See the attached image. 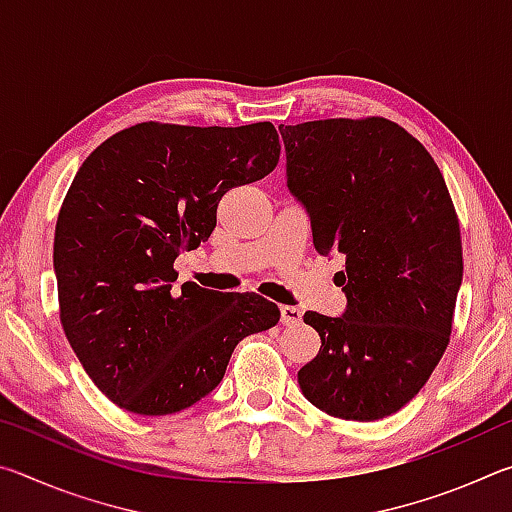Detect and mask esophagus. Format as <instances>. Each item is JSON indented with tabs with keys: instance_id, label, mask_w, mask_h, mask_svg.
<instances>
[{
	"instance_id": "34e87169",
	"label": "esophagus",
	"mask_w": 512,
	"mask_h": 512,
	"mask_svg": "<svg viewBox=\"0 0 512 512\" xmlns=\"http://www.w3.org/2000/svg\"><path fill=\"white\" fill-rule=\"evenodd\" d=\"M300 318H302V311L298 307H280L282 325H298Z\"/></svg>"
}]
</instances>
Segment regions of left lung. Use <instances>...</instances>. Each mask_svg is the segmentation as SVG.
I'll return each instance as SVG.
<instances>
[{
	"label": "left lung",
	"instance_id": "left-lung-1",
	"mask_svg": "<svg viewBox=\"0 0 512 512\" xmlns=\"http://www.w3.org/2000/svg\"><path fill=\"white\" fill-rule=\"evenodd\" d=\"M287 187L320 255H345L341 316L307 311L320 350L302 395L334 418L381 420L427 384L452 334L461 228L429 151L384 117L280 126Z\"/></svg>",
	"mask_w": 512,
	"mask_h": 512
}]
</instances>
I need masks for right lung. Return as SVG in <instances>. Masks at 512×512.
<instances>
[{
  "instance_id": "right-lung-1",
  "label": "right lung",
  "mask_w": 512,
  "mask_h": 512,
  "mask_svg": "<svg viewBox=\"0 0 512 512\" xmlns=\"http://www.w3.org/2000/svg\"><path fill=\"white\" fill-rule=\"evenodd\" d=\"M280 160L271 121L221 128L137 124L76 171L54 237L60 323L99 391L137 415H169L221 384L235 345L280 320L255 293L185 282L173 262L207 241L230 189Z\"/></svg>"
}]
</instances>
